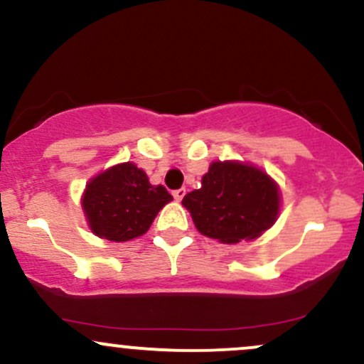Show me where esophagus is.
Masks as SVG:
<instances>
[{
  "instance_id": "34e87169",
  "label": "esophagus",
  "mask_w": 364,
  "mask_h": 364,
  "mask_svg": "<svg viewBox=\"0 0 364 364\" xmlns=\"http://www.w3.org/2000/svg\"><path fill=\"white\" fill-rule=\"evenodd\" d=\"M185 193H186V190H185V188H181V190H176V191H173V196H174V200H176V202H181V200H183V196H185Z\"/></svg>"
}]
</instances>
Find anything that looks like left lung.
I'll use <instances>...</instances> for the list:
<instances>
[{
    "mask_svg": "<svg viewBox=\"0 0 364 364\" xmlns=\"http://www.w3.org/2000/svg\"><path fill=\"white\" fill-rule=\"evenodd\" d=\"M183 207L203 236L235 245L270 229L281 212L279 185L248 162L215 161L202 188L185 195Z\"/></svg>",
    "mask_w": 364,
    "mask_h": 364,
    "instance_id": "left-lung-1",
    "label": "left lung"
}]
</instances>
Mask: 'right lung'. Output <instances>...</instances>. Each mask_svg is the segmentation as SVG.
Returning <instances> with one entry per match:
<instances>
[{"mask_svg":"<svg viewBox=\"0 0 364 364\" xmlns=\"http://www.w3.org/2000/svg\"><path fill=\"white\" fill-rule=\"evenodd\" d=\"M173 196L162 185H150L144 169L123 162L89 179L82 195L87 224L95 236L123 243L149 231Z\"/></svg>","mask_w":364,"mask_h":364,"instance_id":"right-lung-1","label":"right lung"}]
</instances>
